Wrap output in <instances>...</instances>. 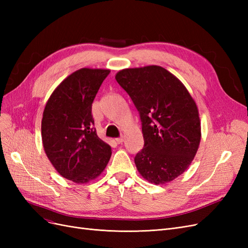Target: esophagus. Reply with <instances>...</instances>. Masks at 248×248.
I'll return each mask as SVG.
<instances>
[{"label":"esophagus","instance_id":"esophagus-1","mask_svg":"<svg viewBox=\"0 0 248 248\" xmlns=\"http://www.w3.org/2000/svg\"><path fill=\"white\" fill-rule=\"evenodd\" d=\"M123 140H124V138H123V137H120V138L116 139V142H117V144H122Z\"/></svg>","mask_w":248,"mask_h":248}]
</instances>
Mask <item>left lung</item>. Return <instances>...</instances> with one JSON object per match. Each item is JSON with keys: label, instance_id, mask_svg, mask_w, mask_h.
<instances>
[{"label": "left lung", "instance_id": "left-lung-1", "mask_svg": "<svg viewBox=\"0 0 248 248\" xmlns=\"http://www.w3.org/2000/svg\"><path fill=\"white\" fill-rule=\"evenodd\" d=\"M116 80L140 112L144 148L134 157L140 174L166 184L189 167L201 141L196 102L174 74L160 66L127 68Z\"/></svg>", "mask_w": 248, "mask_h": 248}]
</instances>
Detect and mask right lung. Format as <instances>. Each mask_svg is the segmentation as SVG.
<instances>
[{"label": "right lung", "mask_w": 248, "mask_h": 248, "mask_svg": "<svg viewBox=\"0 0 248 248\" xmlns=\"http://www.w3.org/2000/svg\"><path fill=\"white\" fill-rule=\"evenodd\" d=\"M109 72H73L52 92L43 111L41 136L47 158L60 175L78 184L98 177L110 158V146L97 136L92 116V103Z\"/></svg>", "instance_id": "add662e5"}]
</instances>
